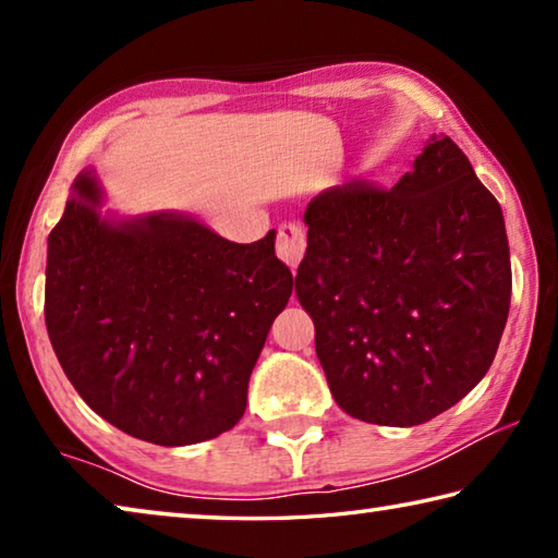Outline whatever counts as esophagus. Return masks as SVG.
Listing matches in <instances>:
<instances>
[{
  "instance_id": "34e87169",
  "label": "esophagus",
  "mask_w": 558,
  "mask_h": 558,
  "mask_svg": "<svg viewBox=\"0 0 558 558\" xmlns=\"http://www.w3.org/2000/svg\"><path fill=\"white\" fill-rule=\"evenodd\" d=\"M305 248H307L305 231H302L298 223H282L278 229L276 251H278V258L286 263L292 272L298 270L302 256H305Z\"/></svg>"
}]
</instances>
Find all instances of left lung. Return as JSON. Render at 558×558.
I'll use <instances>...</instances> for the list:
<instances>
[{"instance_id": "obj_1", "label": "left lung", "mask_w": 558, "mask_h": 558, "mask_svg": "<svg viewBox=\"0 0 558 558\" xmlns=\"http://www.w3.org/2000/svg\"><path fill=\"white\" fill-rule=\"evenodd\" d=\"M295 278L329 391L352 418L421 426L487 374L512 266L502 209L450 137L381 189L329 186L307 204Z\"/></svg>"}]
</instances>
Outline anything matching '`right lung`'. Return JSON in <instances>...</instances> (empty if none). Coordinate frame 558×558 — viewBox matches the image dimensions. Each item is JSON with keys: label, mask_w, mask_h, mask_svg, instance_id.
Here are the masks:
<instances>
[{"label": "right lung", "mask_w": 558, "mask_h": 558, "mask_svg": "<svg viewBox=\"0 0 558 558\" xmlns=\"http://www.w3.org/2000/svg\"><path fill=\"white\" fill-rule=\"evenodd\" d=\"M90 172L49 233L44 315L93 411L132 438L192 446L241 421L292 272L276 231L231 243L182 214L110 219Z\"/></svg>", "instance_id": "add662e5"}]
</instances>
